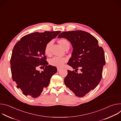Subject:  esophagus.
Listing matches in <instances>:
<instances>
[{
	"mask_svg": "<svg viewBox=\"0 0 121 121\" xmlns=\"http://www.w3.org/2000/svg\"><path fill=\"white\" fill-rule=\"evenodd\" d=\"M61 69L60 68H59V67H57V70L58 72H59Z\"/></svg>",
	"mask_w": 121,
	"mask_h": 121,
	"instance_id": "obj_1",
	"label": "esophagus"
}]
</instances>
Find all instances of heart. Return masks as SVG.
Returning <instances> with one entry per match:
<instances>
[{
  "instance_id": "1",
  "label": "heart",
  "mask_w": 121,
  "mask_h": 121,
  "mask_svg": "<svg viewBox=\"0 0 121 121\" xmlns=\"http://www.w3.org/2000/svg\"><path fill=\"white\" fill-rule=\"evenodd\" d=\"M58 43L65 49L69 48L70 47V43L65 39H60L58 41ZM53 44V42L50 41L48 42L44 48V54L47 56H50L51 55V48ZM67 62V59L65 57L60 58L58 57H55L52 58L49 61V64L52 66L61 67L64 64Z\"/></svg>"
}]
</instances>
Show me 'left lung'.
Returning <instances> with one entry per match:
<instances>
[{
  "label": "left lung",
  "mask_w": 121,
  "mask_h": 121,
  "mask_svg": "<svg viewBox=\"0 0 121 121\" xmlns=\"http://www.w3.org/2000/svg\"><path fill=\"white\" fill-rule=\"evenodd\" d=\"M58 38H65L71 43L73 50L67 64L75 71L79 67L81 71L78 74L68 70L65 84L76 96L84 97L94 90L101 79L105 64L104 51L99 46L97 39L85 31L63 32Z\"/></svg>",
  "instance_id": "left-lung-1"
}]
</instances>
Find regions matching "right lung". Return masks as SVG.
Wrapping results in <instances>:
<instances>
[{
  "label": "right lung",
  "instance_id": "obj_1",
  "mask_svg": "<svg viewBox=\"0 0 121 121\" xmlns=\"http://www.w3.org/2000/svg\"><path fill=\"white\" fill-rule=\"evenodd\" d=\"M60 32L46 31L29 34L14 46L10 59L12 78L17 88L24 95L39 97L57 72L56 67L48 65L44 50L45 45ZM40 65L45 67L42 72L36 69Z\"/></svg>",
  "mask_w": 121,
  "mask_h": 121
}]
</instances>
